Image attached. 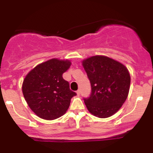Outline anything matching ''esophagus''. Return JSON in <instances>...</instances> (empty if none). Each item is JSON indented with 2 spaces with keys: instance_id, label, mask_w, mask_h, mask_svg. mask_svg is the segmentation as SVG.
I'll return each instance as SVG.
<instances>
[{
  "instance_id": "1",
  "label": "esophagus",
  "mask_w": 153,
  "mask_h": 153,
  "mask_svg": "<svg viewBox=\"0 0 153 153\" xmlns=\"http://www.w3.org/2000/svg\"><path fill=\"white\" fill-rule=\"evenodd\" d=\"M76 94H77V95H78V96H79V95L80 94V90H78L76 91Z\"/></svg>"
}]
</instances>
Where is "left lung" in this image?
<instances>
[{
	"label": "left lung",
	"mask_w": 153,
	"mask_h": 153,
	"mask_svg": "<svg viewBox=\"0 0 153 153\" xmlns=\"http://www.w3.org/2000/svg\"><path fill=\"white\" fill-rule=\"evenodd\" d=\"M82 65L91 82L90 97L84 99L91 114L99 118L114 115L125 102L130 75L124 65L103 55H96L82 60Z\"/></svg>",
	"instance_id": "1"
}]
</instances>
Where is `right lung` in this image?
Returning a JSON list of instances; mask_svg holds the SVG:
<instances>
[{"mask_svg": "<svg viewBox=\"0 0 153 153\" xmlns=\"http://www.w3.org/2000/svg\"><path fill=\"white\" fill-rule=\"evenodd\" d=\"M68 59L53 58L39 64L26 75L22 92L26 103L39 117L53 120L67 111L76 94L62 74L69 69Z\"/></svg>", "mask_w": 153, "mask_h": 153, "instance_id": "obj_1", "label": "right lung"}]
</instances>
